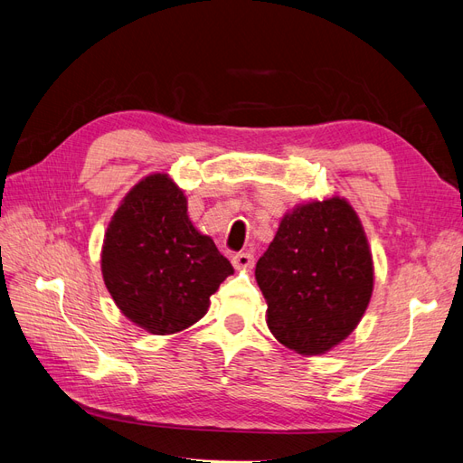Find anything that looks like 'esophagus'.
<instances>
[{
    "label": "esophagus",
    "instance_id": "1",
    "mask_svg": "<svg viewBox=\"0 0 463 463\" xmlns=\"http://www.w3.org/2000/svg\"><path fill=\"white\" fill-rule=\"evenodd\" d=\"M232 264L235 270H250L255 264V257L250 253H237V255H233Z\"/></svg>",
    "mask_w": 463,
    "mask_h": 463
}]
</instances>
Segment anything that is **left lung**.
<instances>
[{
	"label": "left lung",
	"mask_w": 463,
	"mask_h": 463,
	"mask_svg": "<svg viewBox=\"0 0 463 463\" xmlns=\"http://www.w3.org/2000/svg\"><path fill=\"white\" fill-rule=\"evenodd\" d=\"M274 338L305 357L344 342L365 315L374 266L363 223L345 199L298 204L255 269Z\"/></svg>",
	"instance_id": "obj_1"
}]
</instances>
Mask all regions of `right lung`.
Here are the masks:
<instances>
[{
	"mask_svg": "<svg viewBox=\"0 0 463 463\" xmlns=\"http://www.w3.org/2000/svg\"><path fill=\"white\" fill-rule=\"evenodd\" d=\"M102 278L133 325L165 335L201 320L233 266L193 226L187 197L167 174H150L121 199L104 233Z\"/></svg>",
	"mask_w": 463,
	"mask_h": 463,
	"instance_id": "right-lung-1",
	"label": "right lung"
}]
</instances>
